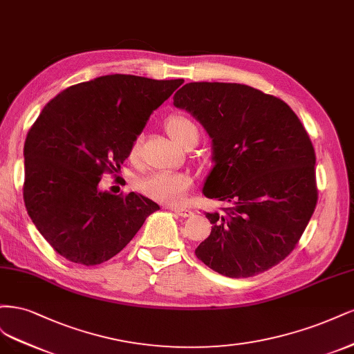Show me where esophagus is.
<instances>
[{
  "mask_svg": "<svg viewBox=\"0 0 354 354\" xmlns=\"http://www.w3.org/2000/svg\"><path fill=\"white\" fill-rule=\"evenodd\" d=\"M172 212H175L176 214L182 216V218H191V216L194 214V212H191L189 209H185V207H169Z\"/></svg>",
  "mask_w": 354,
  "mask_h": 354,
  "instance_id": "esophagus-1",
  "label": "esophagus"
}]
</instances>
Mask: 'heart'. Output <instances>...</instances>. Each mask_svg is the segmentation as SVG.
I'll return each mask as SVG.
<instances>
[{
	"instance_id": "1",
	"label": "heart",
	"mask_w": 354,
	"mask_h": 354,
	"mask_svg": "<svg viewBox=\"0 0 354 354\" xmlns=\"http://www.w3.org/2000/svg\"><path fill=\"white\" fill-rule=\"evenodd\" d=\"M165 127L167 133L170 135L175 142L179 145L184 144L191 136H198V129L189 118L184 115H172L169 116L165 122ZM142 136L136 135L132 138L129 148H128V157L129 160H136L141 151ZM192 185V178L187 174H178V172H154L148 175L138 182V188L145 197L151 198L158 203L166 204H176L185 198L187 192Z\"/></svg>"
}]
</instances>
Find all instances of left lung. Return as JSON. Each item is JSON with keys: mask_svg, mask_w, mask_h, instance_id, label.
<instances>
[{"mask_svg": "<svg viewBox=\"0 0 354 354\" xmlns=\"http://www.w3.org/2000/svg\"><path fill=\"white\" fill-rule=\"evenodd\" d=\"M206 128L214 167L203 192L225 203L206 213L197 247L204 265L230 278L259 275L287 257L317 203L315 148L291 107L241 84L189 82L174 97Z\"/></svg>", "mask_w": 354, "mask_h": 354, "instance_id": "8db88e82", "label": "left lung"}]
</instances>
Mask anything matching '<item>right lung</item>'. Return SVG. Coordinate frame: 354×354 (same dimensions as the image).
Returning <instances> with one entry per match:
<instances>
[{
	"instance_id": "right-lung-1",
	"label": "right lung",
	"mask_w": 354,
	"mask_h": 354,
	"mask_svg": "<svg viewBox=\"0 0 354 354\" xmlns=\"http://www.w3.org/2000/svg\"><path fill=\"white\" fill-rule=\"evenodd\" d=\"M184 84L107 75L54 97L24 148V200L41 235L73 263L94 266L127 247L158 204L141 194L100 191L115 174L151 113Z\"/></svg>"
}]
</instances>
